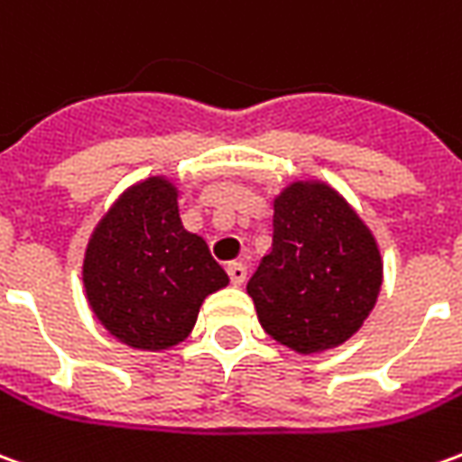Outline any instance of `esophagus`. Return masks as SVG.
Here are the masks:
<instances>
[{
  "label": "esophagus",
  "mask_w": 462,
  "mask_h": 462,
  "mask_svg": "<svg viewBox=\"0 0 462 462\" xmlns=\"http://www.w3.org/2000/svg\"><path fill=\"white\" fill-rule=\"evenodd\" d=\"M227 274H230L232 284L240 287L242 282L247 280V267H245L242 262H230V264H227Z\"/></svg>",
  "instance_id": "obj_1"
}]
</instances>
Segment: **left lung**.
Listing matches in <instances>:
<instances>
[{"instance_id":"8db88e82","label":"left lung","mask_w":462,"mask_h":462,"mask_svg":"<svg viewBox=\"0 0 462 462\" xmlns=\"http://www.w3.org/2000/svg\"><path fill=\"white\" fill-rule=\"evenodd\" d=\"M274 235L247 282L262 329L297 354H321L356 334L383 282L368 225L329 182L294 180L274 198Z\"/></svg>"}]
</instances>
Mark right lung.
Instances as JSON below:
<instances>
[{"label":"right lung","instance_id":"right-lung-1","mask_svg":"<svg viewBox=\"0 0 462 462\" xmlns=\"http://www.w3.org/2000/svg\"><path fill=\"white\" fill-rule=\"evenodd\" d=\"M227 284L208 242L182 227L178 185L168 175L123 190L86 245V301L131 348L165 351L185 341L202 301Z\"/></svg>","mask_w":462,"mask_h":462}]
</instances>
